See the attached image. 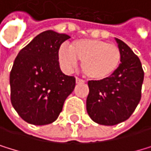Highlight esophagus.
Listing matches in <instances>:
<instances>
[{
	"label": "esophagus",
	"instance_id": "esophagus-1",
	"mask_svg": "<svg viewBox=\"0 0 151 151\" xmlns=\"http://www.w3.org/2000/svg\"><path fill=\"white\" fill-rule=\"evenodd\" d=\"M84 83L83 80L80 79V78H76V83Z\"/></svg>",
	"mask_w": 151,
	"mask_h": 151
}]
</instances>
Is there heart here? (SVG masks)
<instances>
[{
  "mask_svg": "<svg viewBox=\"0 0 151 151\" xmlns=\"http://www.w3.org/2000/svg\"><path fill=\"white\" fill-rule=\"evenodd\" d=\"M59 64L65 71L70 72L82 61V70L94 81L107 80L117 71L122 61V52L115 44L97 39H79L67 45H61L57 52Z\"/></svg>",
  "mask_w": 151,
  "mask_h": 151,
  "instance_id": "1",
  "label": "heart"
}]
</instances>
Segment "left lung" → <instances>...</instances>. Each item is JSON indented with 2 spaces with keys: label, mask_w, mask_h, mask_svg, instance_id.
<instances>
[{
  "label": "left lung",
  "mask_w": 151,
  "mask_h": 151,
  "mask_svg": "<svg viewBox=\"0 0 151 151\" xmlns=\"http://www.w3.org/2000/svg\"><path fill=\"white\" fill-rule=\"evenodd\" d=\"M115 40L122 52L117 71L107 80L88 82L87 113L102 125H115L129 119L141 99L144 80L141 62L126 43Z\"/></svg>",
  "instance_id": "1"
}]
</instances>
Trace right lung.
I'll return each mask as SVG.
<instances>
[{
	"mask_svg": "<svg viewBox=\"0 0 151 151\" xmlns=\"http://www.w3.org/2000/svg\"><path fill=\"white\" fill-rule=\"evenodd\" d=\"M46 30L20 50L10 72L11 102L25 122L34 125L54 122L66 98L75 87V78L61 71L57 52L69 39Z\"/></svg>",
	"mask_w": 151,
	"mask_h": 151,
	"instance_id": "1",
	"label": "right lung"
}]
</instances>
